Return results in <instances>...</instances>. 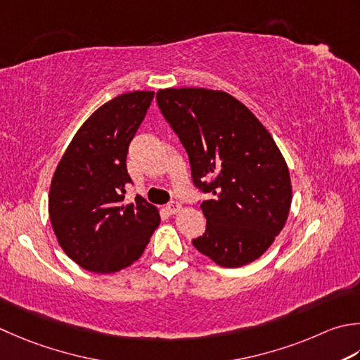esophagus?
I'll list each match as a JSON object with an SVG mask.
<instances>
[{
	"label": "esophagus",
	"instance_id": "34e87169",
	"mask_svg": "<svg viewBox=\"0 0 360 360\" xmlns=\"http://www.w3.org/2000/svg\"><path fill=\"white\" fill-rule=\"evenodd\" d=\"M165 209H167L168 212H170L172 215H174V214H178L179 210H181V204H179L178 201H172V202L167 204Z\"/></svg>",
	"mask_w": 360,
	"mask_h": 360
}]
</instances>
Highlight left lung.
I'll return each mask as SVG.
<instances>
[{
  "label": "left lung",
  "mask_w": 360,
  "mask_h": 360,
  "mask_svg": "<svg viewBox=\"0 0 360 360\" xmlns=\"http://www.w3.org/2000/svg\"><path fill=\"white\" fill-rule=\"evenodd\" d=\"M159 109L188 154L206 232L192 240L217 265L237 269L270 248L287 221L292 182L271 134L221 90L160 89Z\"/></svg>",
  "instance_id": "left-lung-1"
}]
</instances>
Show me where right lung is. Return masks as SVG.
Here are the masks:
<instances>
[{
  "label": "right lung",
  "mask_w": 360,
  "mask_h": 360,
  "mask_svg": "<svg viewBox=\"0 0 360 360\" xmlns=\"http://www.w3.org/2000/svg\"><path fill=\"white\" fill-rule=\"evenodd\" d=\"M154 91L118 95L96 109L63 153L51 179L48 212L65 255L94 273L126 269L143 255L159 209L137 195L124 202L126 156Z\"/></svg>",
  "instance_id": "1"
}]
</instances>
